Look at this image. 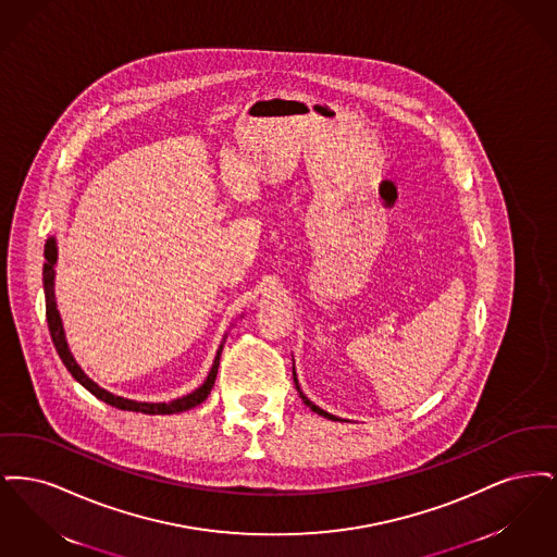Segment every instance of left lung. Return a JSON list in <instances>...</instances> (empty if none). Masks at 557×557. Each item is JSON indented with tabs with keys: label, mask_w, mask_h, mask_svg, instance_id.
Instances as JSON below:
<instances>
[{
	"label": "left lung",
	"mask_w": 557,
	"mask_h": 557,
	"mask_svg": "<svg viewBox=\"0 0 557 557\" xmlns=\"http://www.w3.org/2000/svg\"><path fill=\"white\" fill-rule=\"evenodd\" d=\"M294 382H296V391H298V395H300V398H302V403H305V405H307V407H311V409H313V411H315V413H319V416H323V418H327V420H334V422H336V420H338V418H336V416H332V413H327V411H323V409H319L318 405H315V403H311V400H309V398L305 397V393H302V391H300V386H298V380H296V371H294Z\"/></svg>",
	"instance_id": "1"
}]
</instances>
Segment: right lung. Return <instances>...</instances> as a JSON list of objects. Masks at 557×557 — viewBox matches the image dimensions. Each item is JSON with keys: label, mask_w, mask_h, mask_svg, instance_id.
<instances>
[{"label": "right lung", "mask_w": 557, "mask_h": 557, "mask_svg": "<svg viewBox=\"0 0 557 557\" xmlns=\"http://www.w3.org/2000/svg\"><path fill=\"white\" fill-rule=\"evenodd\" d=\"M44 257H46V265H44V292H46V318H48V327H50V334H52V343L62 359V363L66 366V370L73 373V377L79 382L81 386H85L94 397L104 400L108 405L116 407V409H123V411H137V413H148V416H169V413H180V411H187L196 405H200L205 398L211 395L212 384H214V377H216V370H219V359H221V350H223V343L216 350V357L212 361L211 371L205 380L202 386H198L194 393H189L186 397L175 398V400H169V403H141V400H132V398L116 397L112 393L104 391L102 386H98L85 371L81 370L79 363L75 361L71 348L66 345V336H64V327H62V319L60 313L55 309V296H53V265L58 261V248H55V238H48L46 242V250H44Z\"/></svg>", "instance_id": "1"}]
</instances>
